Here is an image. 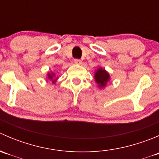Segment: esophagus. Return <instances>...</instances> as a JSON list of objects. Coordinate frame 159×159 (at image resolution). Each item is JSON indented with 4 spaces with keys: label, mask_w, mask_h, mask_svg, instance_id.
I'll return each instance as SVG.
<instances>
[{
    "label": "esophagus",
    "mask_w": 159,
    "mask_h": 159,
    "mask_svg": "<svg viewBox=\"0 0 159 159\" xmlns=\"http://www.w3.org/2000/svg\"><path fill=\"white\" fill-rule=\"evenodd\" d=\"M75 61V64H77V65H80V64H81V61L80 60V59H75V61Z\"/></svg>",
    "instance_id": "esophagus-1"
}]
</instances>
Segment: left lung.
I'll return each instance as SVG.
<instances>
[{"label":"left lung","instance_id":"left-lung-1","mask_svg":"<svg viewBox=\"0 0 159 159\" xmlns=\"http://www.w3.org/2000/svg\"><path fill=\"white\" fill-rule=\"evenodd\" d=\"M94 78H95V81L98 84L99 87L101 88L105 87L106 85V83L110 79L109 74L105 69H102L101 68L95 71Z\"/></svg>","mask_w":159,"mask_h":159}]
</instances>
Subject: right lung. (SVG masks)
<instances>
[{
  "label": "right lung",
  "mask_w": 159,
  "mask_h": 159,
  "mask_svg": "<svg viewBox=\"0 0 159 159\" xmlns=\"http://www.w3.org/2000/svg\"><path fill=\"white\" fill-rule=\"evenodd\" d=\"M48 79H50V80H52V82H54V81H56V79H54V75L53 73H51V74H50V73H48Z\"/></svg>",
  "instance_id": "add662e5"
}]
</instances>
